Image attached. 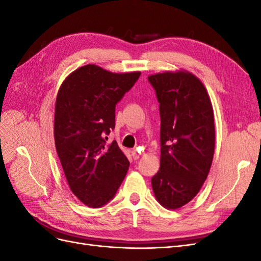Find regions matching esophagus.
I'll use <instances>...</instances> for the list:
<instances>
[{"label": "esophagus", "mask_w": 261, "mask_h": 261, "mask_svg": "<svg viewBox=\"0 0 261 261\" xmlns=\"http://www.w3.org/2000/svg\"><path fill=\"white\" fill-rule=\"evenodd\" d=\"M130 153H132V156L134 158V159H138L139 158V153H138V151L137 150H135V149H133V150H130Z\"/></svg>", "instance_id": "1"}]
</instances>
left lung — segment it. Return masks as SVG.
<instances>
[{
  "label": "left lung",
  "instance_id": "8db88e82",
  "mask_svg": "<svg viewBox=\"0 0 261 261\" xmlns=\"http://www.w3.org/2000/svg\"><path fill=\"white\" fill-rule=\"evenodd\" d=\"M159 102L160 169L151 178L156 200L177 209L198 194L215 152V117L202 83L187 72L148 77Z\"/></svg>",
  "mask_w": 261,
  "mask_h": 261
}]
</instances>
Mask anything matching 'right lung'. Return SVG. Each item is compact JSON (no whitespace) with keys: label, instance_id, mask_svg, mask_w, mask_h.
<instances>
[{"label":"right lung","instance_id":"1","mask_svg":"<svg viewBox=\"0 0 261 261\" xmlns=\"http://www.w3.org/2000/svg\"><path fill=\"white\" fill-rule=\"evenodd\" d=\"M140 72L114 74L97 65L76 69L63 82L55 102L54 140L70 191L88 207L114 198L129 162L115 140V107Z\"/></svg>","mask_w":261,"mask_h":261}]
</instances>
